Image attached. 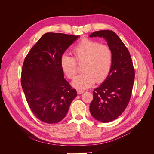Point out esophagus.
I'll return each instance as SVG.
<instances>
[{
    "mask_svg": "<svg viewBox=\"0 0 154 154\" xmlns=\"http://www.w3.org/2000/svg\"><path fill=\"white\" fill-rule=\"evenodd\" d=\"M84 90H82V89H77V93L78 94H82L83 92H84Z\"/></svg>",
    "mask_w": 154,
    "mask_h": 154,
    "instance_id": "1",
    "label": "esophagus"
}]
</instances>
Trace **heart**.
<instances>
[{
    "label": "heart",
    "instance_id": "b5f03b06",
    "mask_svg": "<svg viewBox=\"0 0 154 154\" xmlns=\"http://www.w3.org/2000/svg\"><path fill=\"white\" fill-rule=\"evenodd\" d=\"M74 58L64 54L60 59V67L67 78L72 79L77 73V63H82L83 72L74 78L72 85L86 88L95 82H103L109 76L113 61L112 51L109 46L94 40L84 38L74 48Z\"/></svg>",
    "mask_w": 154,
    "mask_h": 154
}]
</instances>
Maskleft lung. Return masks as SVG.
<instances>
[{
    "label": "left lung",
    "mask_w": 154,
    "mask_h": 154,
    "mask_svg": "<svg viewBox=\"0 0 154 154\" xmlns=\"http://www.w3.org/2000/svg\"><path fill=\"white\" fill-rule=\"evenodd\" d=\"M89 36L105 38L113 54L110 72L104 82L93 91L90 105L93 117L108 123L117 119L127 108L134 85V68L128 49L114 31H95Z\"/></svg>",
    "instance_id": "8db88e82"
}]
</instances>
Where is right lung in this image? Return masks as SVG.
Instances as JSON below:
<instances>
[{"label": "right lung", "mask_w": 154, "mask_h": 154, "mask_svg": "<svg viewBox=\"0 0 154 154\" xmlns=\"http://www.w3.org/2000/svg\"><path fill=\"white\" fill-rule=\"evenodd\" d=\"M78 38L48 32L24 59L21 73L22 89L32 112L44 123L52 124L62 120L77 96L76 89L65 80L60 59Z\"/></svg>", "instance_id": "add662e5"}]
</instances>
